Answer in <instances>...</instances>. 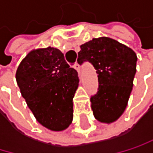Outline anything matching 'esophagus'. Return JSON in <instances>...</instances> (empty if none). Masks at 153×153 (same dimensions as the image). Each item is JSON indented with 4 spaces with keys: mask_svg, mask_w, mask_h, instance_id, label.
I'll return each mask as SVG.
<instances>
[{
    "mask_svg": "<svg viewBox=\"0 0 153 153\" xmlns=\"http://www.w3.org/2000/svg\"><path fill=\"white\" fill-rule=\"evenodd\" d=\"M73 68L78 71V73L80 72V65L78 63H76V64H74V66H73Z\"/></svg>",
    "mask_w": 153,
    "mask_h": 153,
    "instance_id": "1",
    "label": "esophagus"
}]
</instances>
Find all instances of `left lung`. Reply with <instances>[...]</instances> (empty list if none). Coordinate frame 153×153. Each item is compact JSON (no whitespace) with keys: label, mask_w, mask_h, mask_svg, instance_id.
I'll return each mask as SVG.
<instances>
[{"label":"left lung","mask_w":153,"mask_h":153,"mask_svg":"<svg viewBox=\"0 0 153 153\" xmlns=\"http://www.w3.org/2000/svg\"><path fill=\"white\" fill-rule=\"evenodd\" d=\"M136 53L127 46L109 37L93 38L81 46L80 65L90 62L96 70L98 91L91 96L94 117L112 123L125 111L136 73Z\"/></svg>","instance_id":"1"}]
</instances>
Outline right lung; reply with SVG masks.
<instances>
[{"label": "right lung", "instance_id": "add662e5", "mask_svg": "<svg viewBox=\"0 0 153 153\" xmlns=\"http://www.w3.org/2000/svg\"><path fill=\"white\" fill-rule=\"evenodd\" d=\"M15 77L22 96L41 125L54 131L70 126L79 78L60 50L48 47L30 51Z\"/></svg>", "mask_w": 153, "mask_h": 153}]
</instances>
